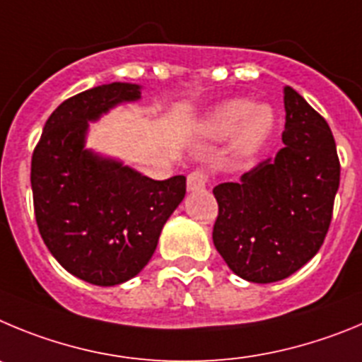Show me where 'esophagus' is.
<instances>
[{
	"instance_id": "1",
	"label": "esophagus",
	"mask_w": 362,
	"mask_h": 362,
	"mask_svg": "<svg viewBox=\"0 0 362 362\" xmlns=\"http://www.w3.org/2000/svg\"><path fill=\"white\" fill-rule=\"evenodd\" d=\"M209 182V173L205 171V169H194L191 173L187 175V189L189 191H200L207 185Z\"/></svg>"
}]
</instances>
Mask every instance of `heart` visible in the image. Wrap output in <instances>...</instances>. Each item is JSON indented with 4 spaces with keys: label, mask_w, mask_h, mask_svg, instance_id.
<instances>
[{
    "label": "heart",
    "mask_w": 362,
    "mask_h": 362,
    "mask_svg": "<svg viewBox=\"0 0 362 362\" xmlns=\"http://www.w3.org/2000/svg\"><path fill=\"white\" fill-rule=\"evenodd\" d=\"M274 128V113L267 104L250 106L247 100L234 99L220 104L202 120L207 135L221 136L234 129L233 146L238 155H252L263 146Z\"/></svg>",
    "instance_id": "1"
}]
</instances>
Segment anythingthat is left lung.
Masks as SVG:
<instances>
[{
    "label": "left lung",
    "mask_w": 362,
    "mask_h": 362,
    "mask_svg": "<svg viewBox=\"0 0 362 362\" xmlns=\"http://www.w3.org/2000/svg\"><path fill=\"white\" fill-rule=\"evenodd\" d=\"M285 148L213 189V242L229 269L252 283L288 278L314 258L332 221L341 164L334 135L294 88L285 86Z\"/></svg>",
    "instance_id": "1"
}]
</instances>
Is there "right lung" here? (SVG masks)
<instances>
[{"instance_id":"add662e5","label":"right lung","mask_w":362,"mask_h":362,"mask_svg":"<svg viewBox=\"0 0 362 362\" xmlns=\"http://www.w3.org/2000/svg\"><path fill=\"white\" fill-rule=\"evenodd\" d=\"M141 99V86L112 83L61 103L32 155L39 234L57 262L99 286L128 281L148 265L158 236L185 197V177L153 180L84 149L88 120Z\"/></svg>"}]
</instances>
